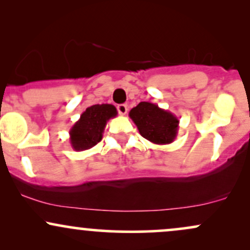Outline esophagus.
<instances>
[{
	"instance_id": "34e87169",
	"label": "esophagus",
	"mask_w": 250,
	"mask_h": 250,
	"mask_svg": "<svg viewBox=\"0 0 250 250\" xmlns=\"http://www.w3.org/2000/svg\"><path fill=\"white\" fill-rule=\"evenodd\" d=\"M117 111H119L120 115H125L128 111V107L125 104H119L117 105Z\"/></svg>"
}]
</instances>
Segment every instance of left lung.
Here are the masks:
<instances>
[{"label":"left lung","mask_w":250,"mask_h":250,"mask_svg":"<svg viewBox=\"0 0 250 250\" xmlns=\"http://www.w3.org/2000/svg\"><path fill=\"white\" fill-rule=\"evenodd\" d=\"M140 134L155 145H169L176 139L179 119L170 111L150 102H140L129 111Z\"/></svg>","instance_id":"1"}]
</instances>
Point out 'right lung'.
<instances>
[{
	"label": "right lung",
	"mask_w": 250,
	"mask_h": 250,
	"mask_svg": "<svg viewBox=\"0 0 250 250\" xmlns=\"http://www.w3.org/2000/svg\"><path fill=\"white\" fill-rule=\"evenodd\" d=\"M116 116V108L107 103L94 104L85 109L69 130L71 147L76 151L93 148L102 140L107 122Z\"/></svg>",
	"instance_id": "add662e5"
}]
</instances>
